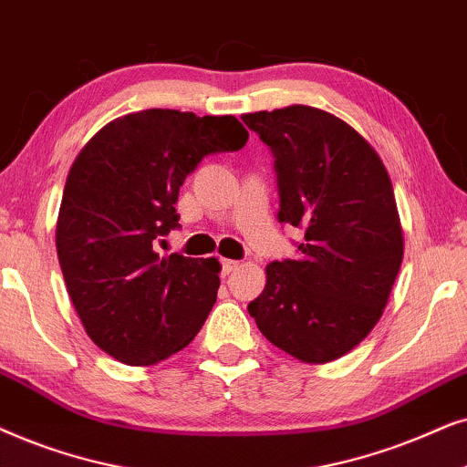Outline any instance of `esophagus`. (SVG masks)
Wrapping results in <instances>:
<instances>
[{
    "instance_id": "esophagus-1",
    "label": "esophagus",
    "mask_w": 467,
    "mask_h": 467,
    "mask_svg": "<svg viewBox=\"0 0 467 467\" xmlns=\"http://www.w3.org/2000/svg\"><path fill=\"white\" fill-rule=\"evenodd\" d=\"M239 263L237 260H228V258H222V273L223 275H228V273H233L234 269H237Z\"/></svg>"
}]
</instances>
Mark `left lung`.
Instances as JSON below:
<instances>
[{
	"instance_id": "obj_1",
	"label": "left lung",
	"mask_w": 467,
	"mask_h": 467,
	"mask_svg": "<svg viewBox=\"0 0 467 467\" xmlns=\"http://www.w3.org/2000/svg\"><path fill=\"white\" fill-rule=\"evenodd\" d=\"M275 155L279 222L306 230L298 258L266 265L247 312L303 363H328L368 337L403 260L393 183L380 155L327 110L292 104L241 117Z\"/></svg>"
}]
</instances>
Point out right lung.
<instances>
[{
  "instance_id": "obj_1",
  "label": "right lung",
  "mask_w": 467,
  "mask_h": 467,
  "mask_svg": "<svg viewBox=\"0 0 467 467\" xmlns=\"http://www.w3.org/2000/svg\"><path fill=\"white\" fill-rule=\"evenodd\" d=\"M233 115L149 109L104 126L67 172L55 244L67 295L99 350L147 368L183 350L213 307L217 258H161L185 177L209 153L239 151Z\"/></svg>"
}]
</instances>
